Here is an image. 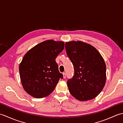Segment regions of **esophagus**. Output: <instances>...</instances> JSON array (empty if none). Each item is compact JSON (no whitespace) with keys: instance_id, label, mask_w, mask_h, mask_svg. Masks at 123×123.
<instances>
[{"instance_id":"34e87169","label":"esophagus","mask_w":123,"mask_h":123,"mask_svg":"<svg viewBox=\"0 0 123 123\" xmlns=\"http://www.w3.org/2000/svg\"><path fill=\"white\" fill-rule=\"evenodd\" d=\"M63 77L64 79H65V78H66V74L65 72L63 73Z\"/></svg>"}]
</instances>
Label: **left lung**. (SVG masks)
I'll list each match as a JSON object with an SVG mask.
<instances>
[{
  "label": "left lung",
  "mask_w": 123,
  "mask_h": 123,
  "mask_svg": "<svg viewBox=\"0 0 123 123\" xmlns=\"http://www.w3.org/2000/svg\"><path fill=\"white\" fill-rule=\"evenodd\" d=\"M65 48L74 69V77L67 82L70 93L82 101L96 98L106 83L103 56L93 46L81 41L67 42Z\"/></svg>",
  "instance_id": "obj_1"
}]
</instances>
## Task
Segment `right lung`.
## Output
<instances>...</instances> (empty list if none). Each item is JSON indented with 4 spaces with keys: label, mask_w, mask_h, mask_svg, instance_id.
<instances>
[{
    "label": "right lung",
    "mask_w": 123,
    "mask_h": 123,
    "mask_svg": "<svg viewBox=\"0 0 123 123\" xmlns=\"http://www.w3.org/2000/svg\"><path fill=\"white\" fill-rule=\"evenodd\" d=\"M64 47V42L48 40L37 44L25 54L19 71L22 86L28 94L41 98L53 92L60 78H63L55 59Z\"/></svg>",
    "instance_id": "right-lung-1"
}]
</instances>
